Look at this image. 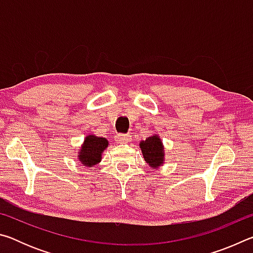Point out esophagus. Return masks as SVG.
Returning <instances> with one entry per match:
<instances>
[{
    "label": "esophagus",
    "mask_w": 253,
    "mask_h": 253,
    "mask_svg": "<svg viewBox=\"0 0 253 253\" xmlns=\"http://www.w3.org/2000/svg\"><path fill=\"white\" fill-rule=\"evenodd\" d=\"M117 140L119 143H127L128 140H129V137H128V135H125V134H121L117 136Z\"/></svg>",
    "instance_id": "1"
}]
</instances>
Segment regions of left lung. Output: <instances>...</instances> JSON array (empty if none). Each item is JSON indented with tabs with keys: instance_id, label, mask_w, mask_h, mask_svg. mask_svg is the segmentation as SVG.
I'll list each match as a JSON object with an SVG mask.
<instances>
[{
	"instance_id": "obj_1",
	"label": "left lung",
	"mask_w": 253,
	"mask_h": 253,
	"mask_svg": "<svg viewBox=\"0 0 253 253\" xmlns=\"http://www.w3.org/2000/svg\"><path fill=\"white\" fill-rule=\"evenodd\" d=\"M139 148L142 151L144 160L151 166L152 169H156L164 164L165 152L164 145L158 135L149 136L146 140L139 143Z\"/></svg>"
}]
</instances>
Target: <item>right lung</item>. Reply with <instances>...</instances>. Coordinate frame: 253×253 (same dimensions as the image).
Wrapping results in <instances>:
<instances>
[{
    "mask_svg": "<svg viewBox=\"0 0 253 253\" xmlns=\"http://www.w3.org/2000/svg\"><path fill=\"white\" fill-rule=\"evenodd\" d=\"M108 147V140L93 134L85 136L79 149L78 161L85 168H93L101 161V155Z\"/></svg>",
    "mask_w": 253,
    "mask_h": 253,
    "instance_id": "obj_1",
    "label": "right lung"
}]
</instances>
